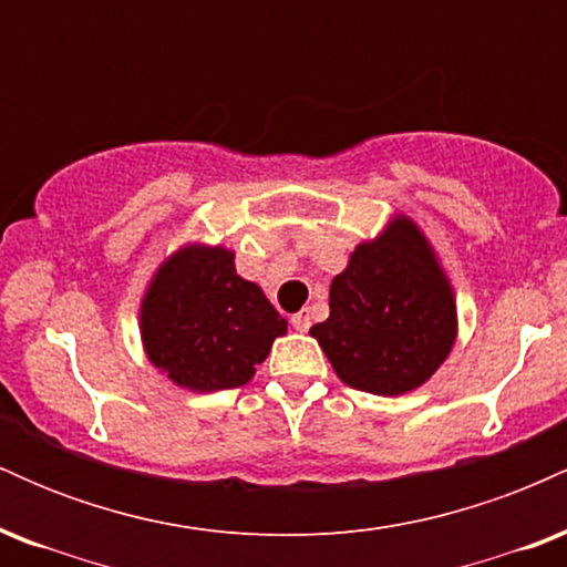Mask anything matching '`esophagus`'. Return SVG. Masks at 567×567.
<instances>
[{
  "mask_svg": "<svg viewBox=\"0 0 567 567\" xmlns=\"http://www.w3.org/2000/svg\"><path fill=\"white\" fill-rule=\"evenodd\" d=\"M292 328L298 330V333H306V330L311 328V315H309V309H301L298 311V315H292Z\"/></svg>",
  "mask_w": 567,
  "mask_h": 567,
  "instance_id": "obj_1",
  "label": "esophagus"
}]
</instances>
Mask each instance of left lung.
<instances>
[{
	"label": "left lung",
	"mask_w": 567,
	"mask_h": 567,
	"mask_svg": "<svg viewBox=\"0 0 567 567\" xmlns=\"http://www.w3.org/2000/svg\"><path fill=\"white\" fill-rule=\"evenodd\" d=\"M338 379L396 396L432 379L455 341V301L426 237L400 216L357 245L330 285V317L309 330Z\"/></svg>",
	"instance_id": "8db88e82"
}]
</instances>
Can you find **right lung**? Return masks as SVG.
Returning a JSON list of instances; mask_svg holds the SVG:
<instances>
[{
    "instance_id": "obj_1",
    "label": "right lung",
    "mask_w": 567,
    "mask_h": 567,
    "mask_svg": "<svg viewBox=\"0 0 567 567\" xmlns=\"http://www.w3.org/2000/svg\"><path fill=\"white\" fill-rule=\"evenodd\" d=\"M288 322L226 247L188 245L167 258L141 303L148 360L192 392L237 389L256 375Z\"/></svg>"
}]
</instances>
